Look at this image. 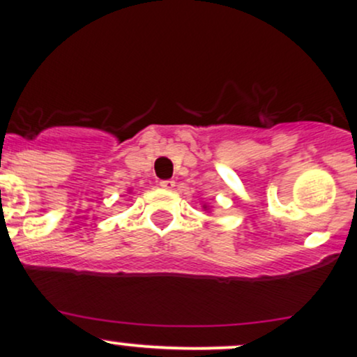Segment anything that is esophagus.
Returning a JSON list of instances; mask_svg holds the SVG:
<instances>
[{"label": "esophagus", "instance_id": "34e87169", "mask_svg": "<svg viewBox=\"0 0 357 357\" xmlns=\"http://www.w3.org/2000/svg\"><path fill=\"white\" fill-rule=\"evenodd\" d=\"M160 187L165 188V190H172V188L175 187V182H174V180H162Z\"/></svg>", "mask_w": 357, "mask_h": 357}]
</instances>
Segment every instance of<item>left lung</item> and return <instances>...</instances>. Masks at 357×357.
<instances>
[{"mask_svg": "<svg viewBox=\"0 0 357 357\" xmlns=\"http://www.w3.org/2000/svg\"><path fill=\"white\" fill-rule=\"evenodd\" d=\"M204 208H206V206H205V205H204Z\"/></svg>", "mask_w": 357, "mask_h": 357, "instance_id": "left-lung-1", "label": "left lung"}]
</instances>
